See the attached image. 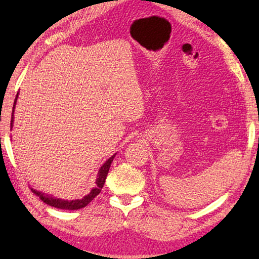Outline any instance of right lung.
I'll use <instances>...</instances> for the list:
<instances>
[{
	"mask_svg": "<svg viewBox=\"0 0 259 259\" xmlns=\"http://www.w3.org/2000/svg\"><path fill=\"white\" fill-rule=\"evenodd\" d=\"M17 98H18V95L16 96V99H15V103H14V109H15V105H16V102H17ZM12 122H14V111H12L10 126H12ZM114 156H115V154L109 157V159L103 164L102 168L99 169L98 176H97L98 178H97V181H96L95 188H93V190H91V192L89 193V194L85 195L84 198L68 201V200L57 199V198H54V196H52V195L46 194V193H42V192H38V191H35V190H32V191L37 196H40V199L43 201V202L51 205V207L59 208V209H66V210H77V209L84 208L85 205L89 204L91 201H93L96 198V196L99 194L100 191H102V188H103L104 184H105V181H106L109 166H111V163H112V161L114 159Z\"/></svg>",
	"mask_w": 259,
	"mask_h": 259,
	"instance_id": "add662e5",
	"label": "right lung"
}]
</instances>
